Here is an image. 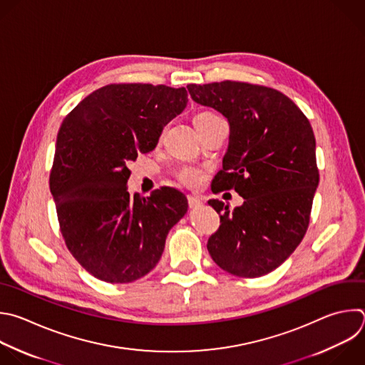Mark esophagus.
Returning a JSON list of instances; mask_svg holds the SVG:
<instances>
[{
	"instance_id": "esophagus-1",
	"label": "esophagus",
	"mask_w": 365,
	"mask_h": 365,
	"mask_svg": "<svg viewBox=\"0 0 365 365\" xmlns=\"http://www.w3.org/2000/svg\"><path fill=\"white\" fill-rule=\"evenodd\" d=\"M187 203L190 207H197L203 203V200L197 195H187Z\"/></svg>"
}]
</instances>
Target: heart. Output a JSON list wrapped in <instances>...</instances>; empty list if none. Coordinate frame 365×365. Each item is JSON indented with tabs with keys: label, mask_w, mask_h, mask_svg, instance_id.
<instances>
[{
	"label": "heart",
	"mask_w": 365,
	"mask_h": 365,
	"mask_svg": "<svg viewBox=\"0 0 365 365\" xmlns=\"http://www.w3.org/2000/svg\"><path fill=\"white\" fill-rule=\"evenodd\" d=\"M216 120H220V117L213 113V111H209V110H203V111H199L195 114L193 117V123H195V128L197 129V132L203 130L205 128H207L209 125H212L213 121ZM160 139H162V135H160ZM178 179L180 183L189 186V187H195L197 186L203 178H205V173L202 169L196 168V166H192V165H185L182 166L178 173H176Z\"/></svg>",
	"instance_id": "b5f03b06"
}]
</instances>
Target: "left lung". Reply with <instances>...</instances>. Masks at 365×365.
<instances>
[{
    "label": "left lung",
    "mask_w": 365,
    "mask_h": 365,
    "mask_svg": "<svg viewBox=\"0 0 365 365\" xmlns=\"http://www.w3.org/2000/svg\"><path fill=\"white\" fill-rule=\"evenodd\" d=\"M187 90L229 121V148L213 192L235 190L245 199L232 212L209 200L222 215L207 251L232 275H267L297 250L309 225L319 182L309 120L289 97L267 86L225 80Z\"/></svg>",
    "instance_id": "obj_1"
}]
</instances>
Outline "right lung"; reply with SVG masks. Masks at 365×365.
I'll return each mask as SVG.
<instances>
[{"label":"right lung","instance_id":"right-lung-1","mask_svg":"<svg viewBox=\"0 0 365 365\" xmlns=\"http://www.w3.org/2000/svg\"><path fill=\"white\" fill-rule=\"evenodd\" d=\"M186 104L185 87L118 83L93 91L63 120L50 190L67 250L100 281L128 284L149 274L187 212L178 189L163 186L149 197L126 189L128 163L156 148Z\"/></svg>","mask_w":365,"mask_h":365}]
</instances>
